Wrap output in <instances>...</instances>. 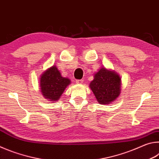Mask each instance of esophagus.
<instances>
[{
	"mask_svg": "<svg viewBox=\"0 0 159 159\" xmlns=\"http://www.w3.org/2000/svg\"><path fill=\"white\" fill-rule=\"evenodd\" d=\"M76 82L77 84H82L83 83V80H76Z\"/></svg>",
	"mask_w": 159,
	"mask_h": 159,
	"instance_id": "obj_1",
	"label": "esophagus"
}]
</instances>
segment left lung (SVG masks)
I'll return each mask as SVG.
<instances>
[{"mask_svg":"<svg viewBox=\"0 0 159 159\" xmlns=\"http://www.w3.org/2000/svg\"><path fill=\"white\" fill-rule=\"evenodd\" d=\"M89 86L99 104H109L120 95L121 79L114 70L101 67Z\"/></svg>","mask_w":159,"mask_h":159,"instance_id":"1","label":"left lung"}]
</instances>
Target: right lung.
<instances>
[{
    "mask_svg": "<svg viewBox=\"0 0 159 159\" xmlns=\"http://www.w3.org/2000/svg\"><path fill=\"white\" fill-rule=\"evenodd\" d=\"M69 84H71V80L68 78L61 76L55 65L48 68L40 78L41 93L50 102L58 101Z\"/></svg>",
    "mask_w": 159,
    "mask_h": 159,
    "instance_id": "obj_1",
    "label": "right lung"
}]
</instances>
